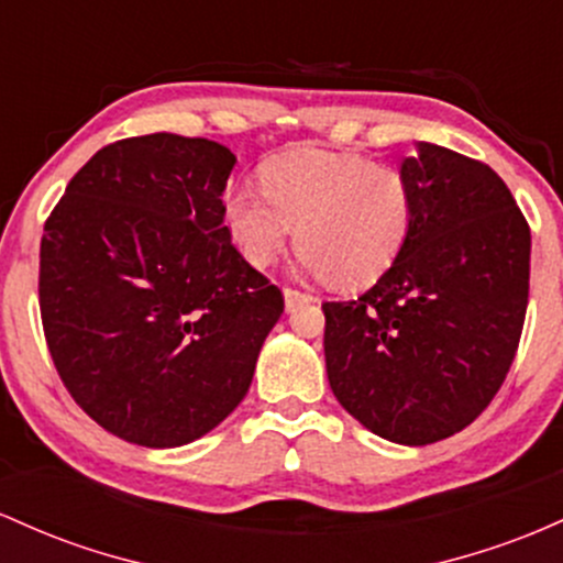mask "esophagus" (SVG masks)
<instances>
[{
	"instance_id": "1",
	"label": "esophagus",
	"mask_w": 563,
	"mask_h": 563,
	"mask_svg": "<svg viewBox=\"0 0 563 563\" xmlns=\"http://www.w3.org/2000/svg\"><path fill=\"white\" fill-rule=\"evenodd\" d=\"M313 300H316L313 295L300 292V289H295V287H284V306H287L289 313L298 311V308L308 306V302H313Z\"/></svg>"
}]
</instances>
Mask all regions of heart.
Segmentation results:
<instances>
[{
	"label": "heart",
	"mask_w": 563,
	"mask_h": 563,
	"mask_svg": "<svg viewBox=\"0 0 563 563\" xmlns=\"http://www.w3.org/2000/svg\"><path fill=\"white\" fill-rule=\"evenodd\" d=\"M225 188L223 210L233 244L265 268L298 236V265L308 276H330L340 287L377 282L407 244L415 194L401 169L362 154L298 148Z\"/></svg>",
	"instance_id": "heart-1"
}]
</instances>
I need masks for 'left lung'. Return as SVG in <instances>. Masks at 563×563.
Here are the masks:
<instances>
[{
  "label": "left lung",
  "mask_w": 563,
  "mask_h": 563,
  "mask_svg": "<svg viewBox=\"0 0 563 563\" xmlns=\"http://www.w3.org/2000/svg\"><path fill=\"white\" fill-rule=\"evenodd\" d=\"M415 220L396 263L358 300L324 302L332 394L366 431L426 446L489 407L514 364L532 236L486 164L418 143L401 162Z\"/></svg>",
  "instance_id": "8db88e82"
}]
</instances>
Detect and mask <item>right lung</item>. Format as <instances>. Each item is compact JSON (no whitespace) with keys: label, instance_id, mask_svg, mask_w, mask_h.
Returning <instances> with one entry per match:
<instances>
[{"label":"right lung","instance_id":"right-lung-1","mask_svg":"<svg viewBox=\"0 0 563 563\" xmlns=\"http://www.w3.org/2000/svg\"><path fill=\"white\" fill-rule=\"evenodd\" d=\"M236 156L173 132L100 148L44 223L49 356L100 428L151 450L191 444L247 396L284 311L223 223Z\"/></svg>","mask_w":563,"mask_h":563}]
</instances>
